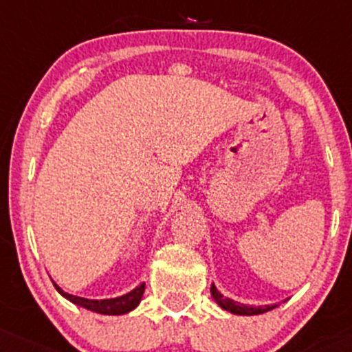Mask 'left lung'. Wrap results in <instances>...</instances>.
Returning a JSON list of instances; mask_svg holds the SVG:
<instances>
[{
  "mask_svg": "<svg viewBox=\"0 0 352 352\" xmlns=\"http://www.w3.org/2000/svg\"><path fill=\"white\" fill-rule=\"evenodd\" d=\"M211 294H212V298H214L216 303H218L223 310L232 311V314H236V315H258V314H264V311H269V310H272V308H276V305H272V307H269V305L267 307H250V305H240V303H236V301L230 300V298L223 296V294L216 289L214 285L211 286Z\"/></svg>",
  "mask_w": 352,
  "mask_h": 352,
  "instance_id": "obj_1",
  "label": "left lung"
}]
</instances>
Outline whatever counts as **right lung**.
Here are the masks:
<instances>
[{"label": "right lung", "instance_id": "add662e5", "mask_svg": "<svg viewBox=\"0 0 352 352\" xmlns=\"http://www.w3.org/2000/svg\"><path fill=\"white\" fill-rule=\"evenodd\" d=\"M54 287L66 298V300L73 301L74 305H80V307L87 308V310L95 311V314L102 315H122L127 314V311L134 310L138 307V303L141 301V296L144 293V283L133 289L131 293L124 294V296L119 298H110V300H88V298H80L74 296V294L65 293L58 285L54 283Z\"/></svg>", "mask_w": 352, "mask_h": 352}]
</instances>
